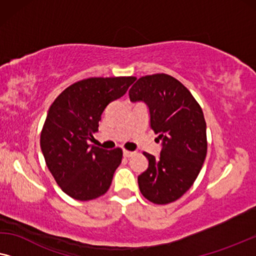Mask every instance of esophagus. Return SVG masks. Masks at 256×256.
I'll use <instances>...</instances> for the list:
<instances>
[{
	"label": "esophagus",
	"instance_id": "obj_1",
	"mask_svg": "<svg viewBox=\"0 0 256 256\" xmlns=\"http://www.w3.org/2000/svg\"><path fill=\"white\" fill-rule=\"evenodd\" d=\"M133 154H134V152H130V150H123V156L125 158H131Z\"/></svg>",
	"mask_w": 256,
	"mask_h": 256
}]
</instances>
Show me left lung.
Listing matches in <instances>:
<instances>
[{"label":"left lung","instance_id":"1","mask_svg":"<svg viewBox=\"0 0 256 256\" xmlns=\"http://www.w3.org/2000/svg\"><path fill=\"white\" fill-rule=\"evenodd\" d=\"M128 96L146 104L150 128L161 142L159 156L144 153L148 167L138 176L140 192L152 203H172L194 184L206 156L203 111L192 92L167 74L140 78Z\"/></svg>","mask_w":256,"mask_h":256}]
</instances>
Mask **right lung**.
Wrapping results in <instances>:
<instances>
[{"mask_svg":"<svg viewBox=\"0 0 256 256\" xmlns=\"http://www.w3.org/2000/svg\"><path fill=\"white\" fill-rule=\"evenodd\" d=\"M136 78H90L70 86L56 97L40 134L48 170L72 198L90 200L110 188L122 162L120 148L89 145L108 104L120 98Z\"/></svg>","mask_w":256,"mask_h":256,"instance_id":"1","label":"right lung"}]
</instances>
